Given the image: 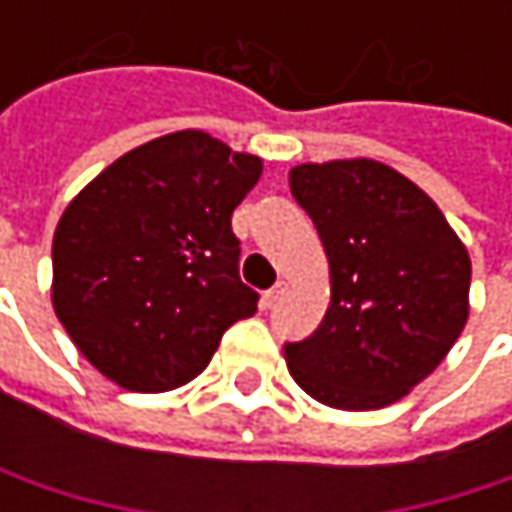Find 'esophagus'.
I'll return each instance as SVG.
<instances>
[{
    "instance_id": "esophagus-1",
    "label": "esophagus",
    "mask_w": 512,
    "mask_h": 512,
    "mask_svg": "<svg viewBox=\"0 0 512 512\" xmlns=\"http://www.w3.org/2000/svg\"><path fill=\"white\" fill-rule=\"evenodd\" d=\"M284 290H287V284H284V281H278L275 287H269V290L263 293V308H272V305L284 296Z\"/></svg>"
}]
</instances>
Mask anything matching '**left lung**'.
Returning <instances> with one entry per match:
<instances>
[{"mask_svg": "<svg viewBox=\"0 0 512 512\" xmlns=\"http://www.w3.org/2000/svg\"><path fill=\"white\" fill-rule=\"evenodd\" d=\"M290 192L329 257L332 302L284 358L314 400L367 412L427 379L468 320V252L400 171L373 159L290 168Z\"/></svg>", "mask_w": 512, "mask_h": 512, "instance_id": "left-lung-1", "label": "left lung"}]
</instances>
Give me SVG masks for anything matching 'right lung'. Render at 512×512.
<instances>
[{"label": "right lung", "mask_w": 512, "mask_h": 512, "mask_svg": "<svg viewBox=\"0 0 512 512\" xmlns=\"http://www.w3.org/2000/svg\"><path fill=\"white\" fill-rule=\"evenodd\" d=\"M260 171L257 156L183 130L115 159L67 204L52 308L103 376L145 394L186 385L255 314L231 216Z\"/></svg>", "instance_id": "1"}]
</instances>
